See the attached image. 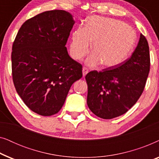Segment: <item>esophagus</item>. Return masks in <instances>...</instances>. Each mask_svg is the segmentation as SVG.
Returning a JSON list of instances; mask_svg holds the SVG:
<instances>
[{
	"instance_id": "34e87169",
	"label": "esophagus",
	"mask_w": 159,
	"mask_h": 159,
	"mask_svg": "<svg viewBox=\"0 0 159 159\" xmlns=\"http://www.w3.org/2000/svg\"><path fill=\"white\" fill-rule=\"evenodd\" d=\"M88 73V69L86 68V67H83L82 68V75H83V77H84Z\"/></svg>"
}]
</instances>
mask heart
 Here are the masks:
<instances>
[{"mask_svg": "<svg viewBox=\"0 0 159 159\" xmlns=\"http://www.w3.org/2000/svg\"><path fill=\"white\" fill-rule=\"evenodd\" d=\"M135 41L134 30L121 21L91 16L84 27L79 26L71 33L70 55L74 59H81L93 43V53L86 59V64L93 67L102 63L103 66L113 67L128 57Z\"/></svg>", "mask_w": 159, "mask_h": 159, "instance_id": "1", "label": "heart"}]
</instances>
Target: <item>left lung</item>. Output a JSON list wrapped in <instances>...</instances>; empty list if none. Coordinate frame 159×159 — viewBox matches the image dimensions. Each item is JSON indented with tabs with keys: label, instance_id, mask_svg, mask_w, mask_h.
I'll return each instance as SVG.
<instances>
[{
	"label": "left lung",
	"instance_id": "obj_1",
	"mask_svg": "<svg viewBox=\"0 0 159 159\" xmlns=\"http://www.w3.org/2000/svg\"><path fill=\"white\" fill-rule=\"evenodd\" d=\"M150 71L149 46L140 34L131 57L117 66L87 74V103L95 115L111 119L125 114L142 95Z\"/></svg>",
	"mask_w": 159,
	"mask_h": 159
}]
</instances>
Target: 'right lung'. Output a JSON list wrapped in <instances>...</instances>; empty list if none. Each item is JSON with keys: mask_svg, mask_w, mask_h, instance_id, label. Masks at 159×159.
<instances>
[{"mask_svg": "<svg viewBox=\"0 0 159 159\" xmlns=\"http://www.w3.org/2000/svg\"><path fill=\"white\" fill-rule=\"evenodd\" d=\"M75 23L66 11L43 12L21 25L13 44L15 88L26 106L41 116L57 114L71 86L82 77V65L65 47Z\"/></svg>", "mask_w": 159, "mask_h": 159, "instance_id": "right-lung-1", "label": "right lung"}]
</instances>
